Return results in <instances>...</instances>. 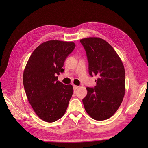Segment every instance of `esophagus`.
<instances>
[{"instance_id":"34e87169","label":"esophagus","mask_w":148,"mask_h":148,"mask_svg":"<svg viewBox=\"0 0 148 148\" xmlns=\"http://www.w3.org/2000/svg\"><path fill=\"white\" fill-rule=\"evenodd\" d=\"M79 88L78 86H76V85H73V88H74V90H76L77 88Z\"/></svg>"}]
</instances>
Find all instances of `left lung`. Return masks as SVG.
Segmentation results:
<instances>
[{"instance_id": "left-lung-1", "label": "left lung", "mask_w": 148, "mask_h": 148, "mask_svg": "<svg viewBox=\"0 0 148 148\" xmlns=\"http://www.w3.org/2000/svg\"><path fill=\"white\" fill-rule=\"evenodd\" d=\"M89 75H98L96 86L87 87L83 99L85 110L97 121L110 118L121 104L125 91V73L122 62L112 47L99 38L82 39Z\"/></svg>"}]
</instances>
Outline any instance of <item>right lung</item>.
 Segmentation results:
<instances>
[{"label":"right lung","instance_id":"1","mask_svg":"<svg viewBox=\"0 0 148 148\" xmlns=\"http://www.w3.org/2000/svg\"><path fill=\"white\" fill-rule=\"evenodd\" d=\"M75 47L71 42L52 40L34 51L23 73V85L28 101L42 120L53 122L65 114L73 94L71 84L58 81L57 75L69 54Z\"/></svg>","mask_w":148,"mask_h":148}]
</instances>
